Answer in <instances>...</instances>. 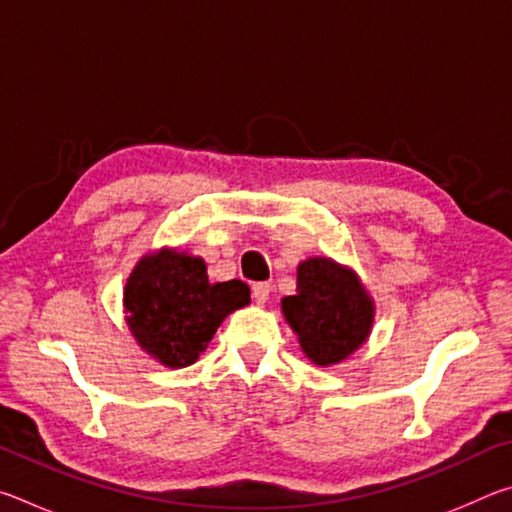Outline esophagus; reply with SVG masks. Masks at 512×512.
Listing matches in <instances>:
<instances>
[{"label":"esophagus","mask_w":512,"mask_h":512,"mask_svg":"<svg viewBox=\"0 0 512 512\" xmlns=\"http://www.w3.org/2000/svg\"><path fill=\"white\" fill-rule=\"evenodd\" d=\"M268 296H271V284H268V282L253 284V300L257 302V305H264Z\"/></svg>","instance_id":"1"}]
</instances>
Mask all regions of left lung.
Wrapping results in <instances>:
<instances>
[{
	"mask_svg": "<svg viewBox=\"0 0 512 512\" xmlns=\"http://www.w3.org/2000/svg\"><path fill=\"white\" fill-rule=\"evenodd\" d=\"M282 314L305 357L316 366H334L366 343L375 302L352 268L309 257L298 266V293L282 300Z\"/></svg>",
	"mask_w": 512,
	"mask_h": 512,
	"instance_id": "8db88e82",
	"label": "left lung"
}]
</instances>
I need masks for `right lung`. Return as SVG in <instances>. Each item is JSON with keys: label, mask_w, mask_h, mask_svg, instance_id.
<instances>
[{"label": "right lung", "mask_w": 512, "mask_h": 512, "mask_svg": "<svg viewBox=\"0 0 512 512\" xmlns=\"http://www.w3.org/2000/svg\"><path fill=\"white\" fill-rule=\"evenodd\" d=\"M250 302L241 280H207L201 257L162 248L144 255L124 289L126 323L162 366L185 368L201 357L223 318Z\"/></svg>", "instance_id": "1"}]
</instances>
